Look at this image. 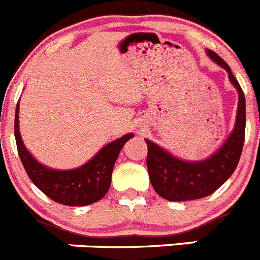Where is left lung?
<instances>
[{"label":"left lung","mask_w":260,"mask_h":260,"mask_svg":"<svg viewBox=\"0 0 260 260\" xmlns=\"http://www.w3.org/2000/svg\"><path fill=\"white\" fill-rule=\"evenodd\" d=\"M209 57L229 74L230 82L238 90V111L234 131L220 148L204 161L186 162L145 140L148 145L149 178L155 192L170 202H186L209 196L230 178L241 158L246 128V102L242 87L230 71L229 65L216 53L207 49Z\"/></svg>","instance_id":"obj_1"}]
</instances>
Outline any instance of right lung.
I'll return each instance as SVG.
<instances>
[{"instance_id": "obj_1", "label": "right lung", "mask_w": 260, "mask_h": 260, "mask_svg": "<svg viewBox=\"0 0 260 260\" xmlns=\"http://www.w3.org/2000/svg\"><path fill=\"white\" fill-rule=\"evenodd\" d=\"M19 102L15 108L14 135L18 154L27 175L34 184L46 193L53 202L69 207H82L98 202L107 193L111 186V175L114 165L121 148L132 133L107 144L105 148L90 159L87 164L74 170H52L43 166L28 153L22 143L18 125Z\"/></svg>"}]
</instances>
